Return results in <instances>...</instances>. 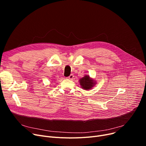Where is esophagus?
<instances>
[{"instance_id":"34e87169","label":"esophagus","mask_w":146,"mask_h":146,"mask_svg":"<svg viewBox=\"0 0 146 146\" xmlns=\"http://www.w3.org/2000/svg\"><path fill=\"white\" fill-rule=\"evenodd\" d=\"M73 78H74V75L73 74H71L70 76H68V77H67V79H70V80H72L73 79Z\"/></svg>"}]
</instances>
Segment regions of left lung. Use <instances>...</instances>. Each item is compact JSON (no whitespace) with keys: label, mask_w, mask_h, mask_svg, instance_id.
I'll return each instance as SVG.
<instances>
[{"label":"left lung","mask_w":146,"mask_h":146,"mask_svg":"<svg viewBox=\"0 0 146 146\" xmlns=\"http://www.w3.org/2000/svg\"><path fill=\"white\" fill-rule=\"evenodd\" d=\"M80 85L82 86V88L85 89L86 90L90 89L92 87L94 86V82L90 78L89 76L86 75L85 77H83L80 80Z\"/></svg>","instance_id":"left-lung-1"}]
</instances>
